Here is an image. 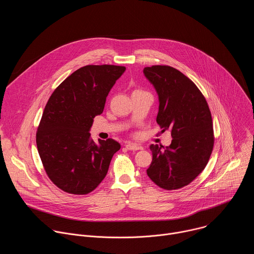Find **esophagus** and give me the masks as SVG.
Wrapping results in <instances>:
<instances>
[{
  "label": "esophagus",
  "mask_w": 254,
  "mask_h": 254,
  "mask_svg": "<svg viewBox=\"0 0 254 254\" xmlns=\"http://www.w3.org/2000/svg\"><path fill=\"white\" fill-rule=\"evenodd\" d=\"M126 148L129 151H138V150H142V147L139 146V144H135V143H127Z\"/></svg>",
  "instance_id": "obj_1"
}]
</instances>
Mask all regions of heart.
Here are the masks:
<instances>
[{
    "label": "heart",
    "mask_w": 254,
    "mask_h": 254,
    "mask_svg": "<svg viewBox=\"0 0 254 254\" xmlns=\"http://www.w3.org/2000/svg\"><path fill=\"white\" fill-rule=\"evenodd\" d=\"M135 91H137V90H135ZM138 91H141V90H138Z\"/></svg>",
    "instance_id": "b5f03b06"
}]
</instances>
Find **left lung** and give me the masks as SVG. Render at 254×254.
<instances>
[{
	"label": "left lung",
	"instance_id": "obj_1",
	"mask_svg": "<svg viewBox=\"0 0 254 254\" xmlns=\"http://www.w3.org/2000/svg\"><path fill=\"white\" fill-rule=\"evenodd\" d=\"M143 73L159 95L157 124L170 130L172 142L150 147L153 161L147 174L165 190L189 185L205 169L214 147V130L208 103L196 84L174 67L153 65Z\"/></svg>",
	"mask_w": 254,
	"mask_h": 254
}]
</instances>
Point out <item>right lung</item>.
I'll return each mask as SVG.
<instances>
[{
  "label": "right lung",
  "mask_w": 254,
  "mask_h": 254,
  "mask_svg": "<svg viewBox=\"0 0 254 254\" xmlns=\"http://www.w3.org/2000/svg\"><path fill=\"white\" fill-rule=\"evenodd\" d=\"M125 70V66L108 64L83 66L61 82L48 99L36 143L47 176L66 193L92 192L121 149L113 138L98 139L96 144L89 129Z\"/></svg>",
  "instance_id": "right-lung-1"
}]
</instances>
